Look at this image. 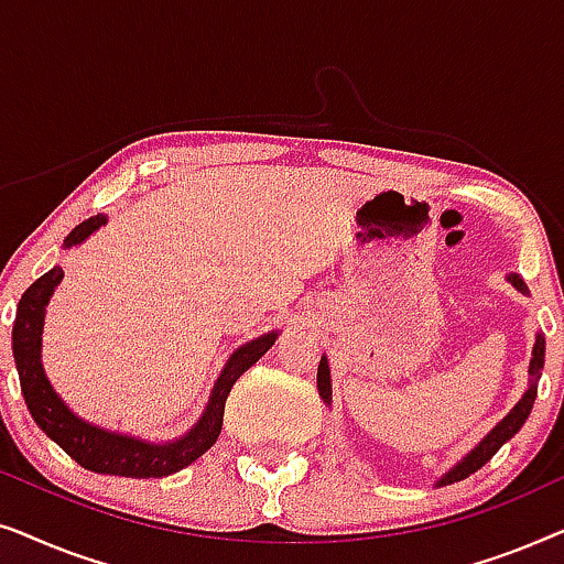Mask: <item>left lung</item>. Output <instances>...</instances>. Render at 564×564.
Returning a JSON list of instances; mask_svg holds the SVG:
<instances>
[{
  "instance_id": "obj_1",
  "label": "left lung",
  "mask_w": 564,
  "mask_h": 564,
  "mask_svg": "<svg viewBox=\"0 0 564 564\" xmlns=\"http://www.w3.org/2000/svg\"><path fill=\"white\" fill-rule=\"evenodd\" d=\"M506 282H511V288H516L521 292V295H529V288L527 282L521 280L519 274H508ZM542 369H544V334H536V341H534V349H531V361H529V388L523 395L519 398V403H516L511 411L503 421H498L496 426H492L488 434L480 438V444L475 446V449H469L465 457H462L457 465L446 469V473L438 477L434 482L436 488H444V485H452V482H459L465 480V477L475 475L477 469H480L485 462L492 459V454H496L500 446L506 442H511V438L519 434L523 423H527L531 408H534V400H536V384H539V377H542ZM318 392L323 398V403L330 405V367H328V357H321V365H318Z\"/></svg>"
}]
</instances>
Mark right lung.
<instances>
[{
    "label": "right lung",
    "mask_w": 564,
    "mask_h": 564,
    "mask_svg": "<svg viewBox=\"0 0 564 564\" xmlns=\"http://www.w3.org/2000/svg\"><path fill=\"white\" fill-rule=\"evenodd\" d=\"M107 223V215H91L76 226L72 234L64 238V249H74L87 241V238ZM64 280V269L53 267L41 280H35L25 290V295L18 303V315H14L12 328V354L18 365L20 388L25 395L28 411L33 421L43 429V434L53 438L68 457L79 462L84 469L99 475H118V477H166L174 475L192 465L197 457L210 449L218 442L223 429V411H226V398L234 388L238 377L246 369L257 365L264 354L272 349L280 330L251 338L243 346L230 354L226 367L220 369L218 380L213 384L210 400L205 411L189 431L172 442H145V438L120 434L95 423L84 421L68 408L48 377H45L41 349H43V323H45V305L53 297V292Z\"/></svg>",
    "instance_id": "obj_1"
}]
</instances>
